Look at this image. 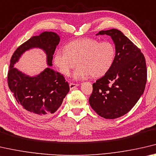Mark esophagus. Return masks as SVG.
I'll return each instance as SVG.
<instances>
[{
  "mask_svg": "<svg viewBox=\"0 0 156 156\" xmlns=\"http://www.w3.org/2000/svg\"><path fill=\"white\" fill-rule=\"evenodd\" d=\"M69 86H70V90H73V89H74L76 87H77L78 86H80V84L78 83H70V84H69Z\"/></svg>",
  "mask_w": 156,
  "mask_h": 156,
  "instance_id": "esophagus-1",
  "label": "esophagus"
}]
</instances>
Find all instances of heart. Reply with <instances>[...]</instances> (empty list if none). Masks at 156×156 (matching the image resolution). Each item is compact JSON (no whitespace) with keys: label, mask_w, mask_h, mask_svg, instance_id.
Instances as JSON below:
<instances>
[{"label":"heart","mask_w":156,"mask_h":156,"mask_svg":"<svg viewBox=\"0 0 156 156\" xmlns=\"http://www.w3.org/2000/svg\"><path fill=\"white\" fill-rule=\"evenodd\" d=\"M115 57V48L112 43L83 38L68 43L66 50L56 51L54 63L61 73L68 76L77 62L79 67L73 76L81 80L91 75L93 77L105 75L113 66Z\"/></svg>","instance_id":"1"}]
</instances>
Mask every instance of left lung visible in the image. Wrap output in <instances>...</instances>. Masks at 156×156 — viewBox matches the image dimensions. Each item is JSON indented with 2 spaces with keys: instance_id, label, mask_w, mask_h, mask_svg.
<instances>
[{
  "instance_id": "1",
  "label": "left lung",
  "mask_w": 156,
  "mask_h": 156,
  "mask_svg": "<svg viewBox=\"0 0 156 156\" xmlns=\"http://www.w3.org/2000/svg\"><path fill=\"white\" fill-rule=\"evenodd\" d=\"M108 35L115 45L111 68L93 84L89 104L106 119H115L131 111L144 93L147 83L145 58L138 48L117 29L102 30L96 35Z\"/></svg>"
}]
</instances>
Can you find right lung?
I'll list each match as a JSON object with an SVG mask.
<instances>
[{
    "instance_id": "add662e5",
    "label": "right lung",
    "mask_w": 156,
    "mask_h": 156,
    "mask_svg": "<svg viewBox=\"0 0 156 156\" xmlns=\"http://www.w3.org/2000/svg\"><path fill=\"white\" fill-rule=\"evenodd\" d=\"M59 41L57 33L43 32L20 45L10 60L7 75L9 88L18 103L35 118H45L55 113L70 90V86L64 76L50 67L30 76L18 70L14 64L25 51L39 48L46 55L48 66H52L53 55Z\"/></svg>"
}]
</instances>
